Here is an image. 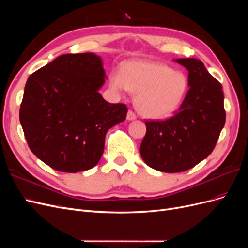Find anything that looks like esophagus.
Returning a JSON list of instances; mask_svg holds the SVG:
<instances>
[{
  "instance_id": "esophagus-1",
  "label": "esophagus",
  "mask_w": 248,
  "mask_h": 248,
  "mask_svg": "<svg viewBox=\"0 0 248 248\" xmlns=\"http://www.w3.org/2000/svg\"><path fill=\"white\" fill-rule=\"evenodd\" d=\"M126 118H127V120H128V121H133V120L137 119V116H136V114H134L132 110H128V112H127V117Z\"/></svg>"
}]
</instances>
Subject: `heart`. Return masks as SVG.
<instances>
[{
  "label": "heart",
  "mask_w": 248,
  "mask_h": 248,
  "mask_svg": "<svg viewBox=\"0 0 248 248\" xmlns=\"http://www.w3.org/2000/svg\"><path fill=\"white\" fill-rule=\"evenodd\" d=\"M116 92L129 90L140 114L148 119H166L181 106L188 90V79L181 71L157 62L131 61L109 77Z\"/></svg>",
  "instance_id": "heart-1"
}]
</instances>
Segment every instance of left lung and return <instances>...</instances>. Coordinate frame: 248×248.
Listing matches in <instances>:
<instances>
[{
	"label": "left lung",
	"mask_w": 248,
	"mask_h": 248,
	"mask_svg": "<svg viewBox=\"0 0 248 248\" xmlns=\"http://www.w3.org/2000/svg\"><path fill=\"white\" fill-rule=\"evenodd\" d=\"M188 71V87L177 114L166 121H147L140 148L150 168L184 171L211 154L226 123L222 87L201 60L176 59Z\"/></svg>",
	"instance_id": "1"
}]
</instances>
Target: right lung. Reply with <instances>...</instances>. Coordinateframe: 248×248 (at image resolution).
Wrapping results in <instances>:
<instances>
[{
  "mask_svg": "<svg viewBox=\"0 0 248 248\" xmlns=\"http://www.w3.org/2000/svg\"><path fill=\"white\" fill-rule=\"evenodd\" d=\"M102 60L93 52L56 58L29 77L19 121L31 151L59 171L78 172L100 160L106 134L127 108L104 100Z\"/></svg>",
  "mask_w": 248,
  "mask_h": 248,
  "instance_id": "add662e5",
  "label": "right lung"
}]
</instances>
